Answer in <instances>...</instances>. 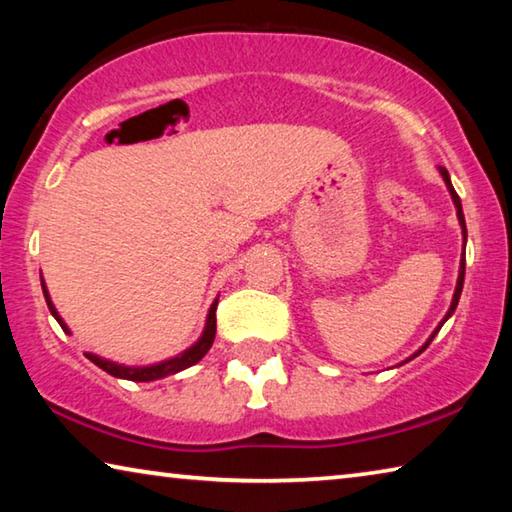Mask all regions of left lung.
Masks as SVG:
<instances>
[{
    "label": "left lung",
    "instance_id": "1",
    "mask_svg": "<svg viewBox=\"0 0 512 512\" xmlns=\"http://www.w3.org/2000/svg\"><path fill=\"white\" fill-rule=\"evenodd\" d=\"M440 173H443V178H445V183H447V189H449V194H452V198H454V205H456V214H458V221H461V228H463V237H467V230H465V216H463V207H461V198H458V194L454 192V185H452V180H449V173H447V169H443L440 167ZM463 280H465V250H463V259H461V271H458V282H456V291H454V298H452V307H449V311H447V316L443 318V323L438 325V329L445 325V320L454 314V309H456V305H458V298H461V291H463ZM438 329L436 332H433L431 336H429V341L422 345L420 348V352H424L429 348V343L433 341V336L438 334ZM420 352H415L413 357H418ZM411 357V359H413ZM411 359H406V361H411Z\"/></svg>",
    "mask_w": 512,
    "mask_h": 512
}]
</instances>
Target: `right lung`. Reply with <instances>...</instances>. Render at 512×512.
<instances>
[{"label":"right lung","mask_w":512,"mask_h":512,"mask_svg":"<svg viewBox=\"0 0 512 512\" xmlns=\"http://www.w3.org/2000/svg\"><path fill=\"white\" fill-rule=\"evenodd\" d=\"M42 282H45V280H42ZM42 293H45V300H47V307H49V311H51V316H54V318L58 320V325L63 327L65 332H67L65 320L58 316V311H56V307H54V302H51V298H49V291H47L45 284H42ZM216 302H219V300H214V305L210 307V314H207L205 332H203L201 339H198V341L192 345V348L185 350L183 354H178V357L167 359V361H160V363H153V366H140V368L121 366V363L101 359V357H97V354H92V352L85 354V357H88L92 363H97V366H99L101 370H106L108 375L119 377V379L153 381V379H162V377H167V375H176V372L185 370V368L194 366V363L201 361V359L205 357V354H207V350L212 348L214 334H216Z\"/></svg>","instance_id":"right-lung-1"}]
</instances>
